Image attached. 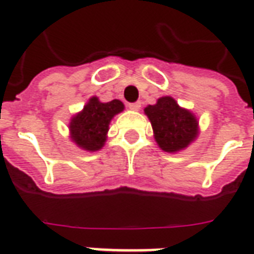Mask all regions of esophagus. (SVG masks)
<instances>
[{"label": "esophagus", "mask_w": 254, "mask_h": 254, "mask_svg": "<svg viewBox=\"0 0 254 254\" xmlns=\"http://www.w3.org/2000/svg\"><path fill=\"white\" fill-rule=\"evenodd\" d=\"M127 107L132 109V111H138V109H141V102H131Z\"/></svg>", "instance_id": "1"}]
</instances>
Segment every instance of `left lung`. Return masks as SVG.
<instances>
[{"mask_svg":"<svg viewBox=\"0 0 254 254\" xmlns=\"http://www.w3.org/2000/svg\"><path fill=\"white\" fill-rule=\"evenodd\" d=\"M145 113L152 123L156 142L164 152L185 149L197 135V119L171 97L159 98L156 105L145 108Z\"/></svg>","mask_w":254,"mask_h":254,"instance_id":"obj_1","label":"left lung"}]
</instances>
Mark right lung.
I'll return each mask as SVG.
<instances>
[{"mask_svg": "<svg viewBox=\"0 0 254 254\" xmlns=\"http://www.w3.org/2000/svg\"><path fill=\"white\" fill-rule=\"evenodd\" d=\"M123 109V102L119 100L100 102L97 97L90 98L83 111L71 120L69 130L72 141L84 150L94 152L101 149L107 139L111 120Z\"/></svg>", "mask_w": 254, "mask_h": 254, "instance_id": "add662e5", "label": "right lung"}]
</instances>
